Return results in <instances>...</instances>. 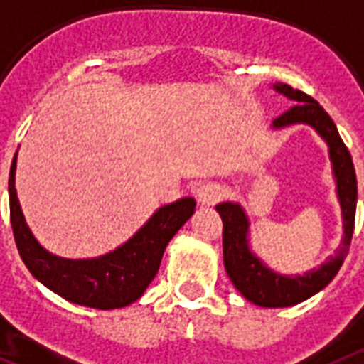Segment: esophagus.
<instances>
[{
	"label": "esophagus",
	"instance_id": "34e87169",
	"mask_svg": "<svg viewBox=\"0 0 364 364\" xmlns=\"http://www.w3.org/2000/svg\"><path fill=\"white\" fill-rule=\"evenodd\" d=\"M224 194H226V188H224V185H220V183H215V181L203 183V185H200L196 191L198 202L202 203V205H213V203L218 202V200H220Z\"/></svg>",
	"mask_w": 364,
	"mask_h": 364
}]
</instances>
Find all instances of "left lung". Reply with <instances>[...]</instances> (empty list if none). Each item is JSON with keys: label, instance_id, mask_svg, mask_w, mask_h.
I'll return each instance as SVG.
<instances>
[{"label": "left lung", "instance_id": "8db88e82", "mask_svg": "<svg viewBox=\"0 0 364 364\" xmlns=\"http://www.w3.org/2000/svg\"><path fill=\"white\" fill-rule=\"evenodd\" d=\"M273 90L279 91L286 99L294 100L295 105L277 117L271 129L280 131L291 125H309L327 144L331 170L336 185V200L342 215L341 247L336 249L335 256H329L323 264L306 273H277L267 267L250 247V220L243 205L237 202H220L215 209L223 218L224 267L233 286L245 299H249L254 305L265 309H284L303 303L321 291L335 279V274L344 264L355 224L357 177L350 151L336 131V125L329 114L321 108L320 102L305 95L303 91L289 87L288 84H274Z\"/></svg>", "mask_w": 364, "mask_h": 364}]
</instances>
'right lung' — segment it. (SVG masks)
I'll use <instances>...</instances> for the list:
<instances>
[{
    "mask_svg": "<svg viewBox=\"0 0 364 364\" xmlns=\"http://www.w3.org/2000/svg\"><path fill=\"white\" fill-rule=\"evenodd\" d=\"M16 156L18 151L14 153L9 173L11 224L20 258L29 273L59 297L90 309H123L140 299L161 267L168 243L194 215L196 200L185 196L162 205L131 239L102 256L63 258L44 249L23 218L14 187Z\"/></svg>",
    "mask_w": 364,
    "mask_h": 364,
    "instance_id": "add662e5",
    "label": "right lung"
}]
</instances>
